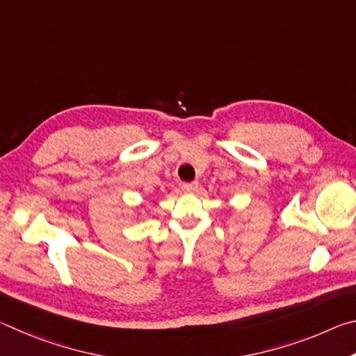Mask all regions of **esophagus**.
<instances>
[{"label":"esophagus","mask_w":356,"mask_h":356,"mask_svg":"<svg viewBox=\"0 0 356 356\" xmlns=\"http://www.w3.org/2000/svg\"><path fill=\"white\" fill-rule=\"evenodd\" d=\"M197 188V182H190V184H182V190L185 193H193Z\"/></svg>","instance_id":"1"}]
</instances>
